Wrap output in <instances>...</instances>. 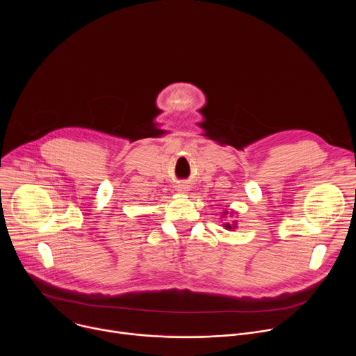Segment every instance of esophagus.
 I'll return each instance as SVG.
<instances>
[{
  "label": "esophagus",
  "mask_w": 356,
  "mask_h": 356,
  "mask_svg": "<svg viewBox=\"0 0 356 356\" xmlns=\"http://www.w3.org/2000/svg\"><path fill=\"white\" fill-rule=\"evenodd\" d=\"M180 191H183V190H180Z\"/></svg>",
  "instance_id": "obj_1"
}]
</instances>
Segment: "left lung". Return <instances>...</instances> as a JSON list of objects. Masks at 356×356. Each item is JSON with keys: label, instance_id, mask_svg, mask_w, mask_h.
Wrapping results in <instances>:
<instances>
[{"label": "left lung", "instance_id": "left-lung-1", "mask_svg": "<svg viewBox=\"0 0 356 356\" xmlns=\"http://www.w3.org/2000/svg\"><path fill=\"white\" fill-rule=\"evenodd\" d=\"M225 227H227V229H232V227L229 224H225Z\"/></svg>", "mask_w": 356, "mask_h": 356}]
</instances>
